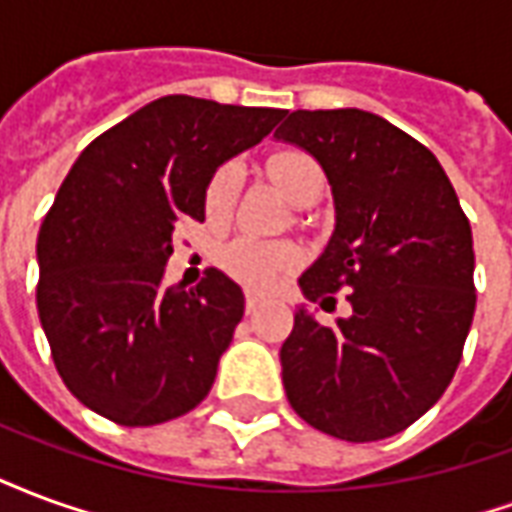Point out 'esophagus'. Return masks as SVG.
<instances>
[{
    "mask_svg": "<svg viewBox=\"0 0 512 512\" xmlns=\"http://www.w3.org/2000/svg\"><path fill=\"white\" fill-rule=\"evenodd\" d=\"M260 307H263V299L255 296V293H246V315H255Z\"/></svg>",
    "mask_w": 512,
    "mask_h": 512,
    "instance_id": "obj_1",
    "label": "esophagus"
}]
</instances>
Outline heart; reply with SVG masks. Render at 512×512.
<instances>
[{"mask_svg": "<svg viewBox=\"0 0 512 512\" xmlns=\"http://www.w3.org/2000/svg\"><path fill=\"white\" fill-rule=\"evenodd\" d=\"M266 172L277 183V189L293 205L318 200L323 191L321 164L304 150H279L266 161ZM238 194V167L222 164L208 180L205 189V211L213 222H224L233 213ZM304 263V252L290 241H263V238H235L224 246L222 268L255 293H271L288 277H293Z\"/></svg>", "mask_w": 512, "mask_h": 512, "instance_id": "heart-1", "label": "heart"}]
</instances>
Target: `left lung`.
<instances>
[{
    "instance_id": "1",
    "label": "left lung",
    "mask_w": 512,
    "mask_h": 512,
    "mask_svg": "<svg viewBox=\"0 0 512 512\" xmlns=\"http://www.w3.org/2000/svg\"><path fill=\"white\" fill-rule=\"evenodd\" d=\"M277 139L304 147L332 183L337 227L301 274L304 296L348 318L296 312L282 384L307 425L345 441L389 439L450 386L472 329V227L450 178L414 136L362 109H299Z\"/></svg>"
}]
</instances>
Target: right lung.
Returning a JSON list of instances; mask_svg holds the SVG:
<instances>
[{
    "label": "right lung",
    "mask_w": 512,
    "mask_h": 512,
    "mask_svg": "<svg viewBox=\"0 0 512 512\" xmlns=\"http://www.w3.org/2000/svg\"><path fill=\"white\" fill-rule=\"evenodd\" d=\"M285 109L167 95L84 147L38 233V315L57 373L95 414L147 428L211 392L244 293L208 268L164 288L172 230L205 219L219 164L257 145Z\"/></svg>",
    "instance_id": "add662e5"
}]
</instances>
